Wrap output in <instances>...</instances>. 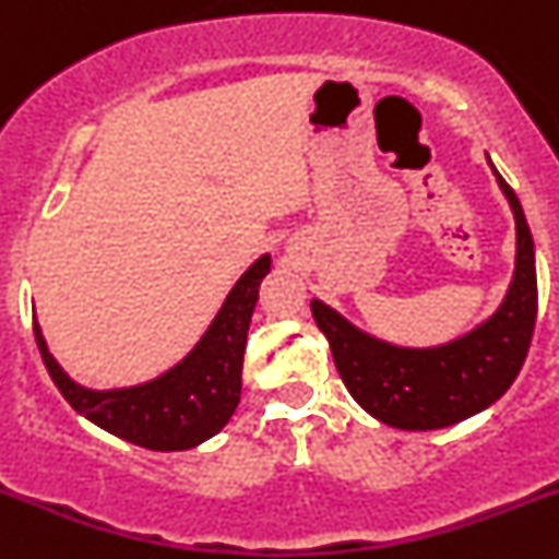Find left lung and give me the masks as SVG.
Instances as JSON below:
<instances>
[{"label": "left lung", "instance_id": "1", "mask_svg": "<svg viewBox=\"0 0 559 559\" xmlns=\"http://www.w3.org/2000/svg\"><path fill=\"white\" fill-rule=\"evenodd\" d=\"M491 165L515 221V267L502 304L461 336L432 347H400L353 325L311 300V314L331 344L333 361L358 405L400 430H441L491 408L513 385L530 350L538 317L535 242L524 209Z\"/></svg>", "mask_w": 559, "mask_h": 559}]
</instances>
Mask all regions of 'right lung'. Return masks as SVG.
<instances>
[{"instance_id": "1", "label": "right lung", "mask_w": 559, "mask_h": 559, "mask_svg": "<svg viewBox=\"0 0 559 559\" xmlns=\"http://www.w3.org/2000/svg\"><path fill=\"white\" fill-rule=\"evenodd\" d=\"M273 267L262 253L237 278L215 320L181 361L156 378L118 389L76 383L49 353L35 320V342L51 380L76 414L129 444L154 452H181L217 436L234 416L242 394V356L259 286Z\"/></svg>"}]
</instances>
